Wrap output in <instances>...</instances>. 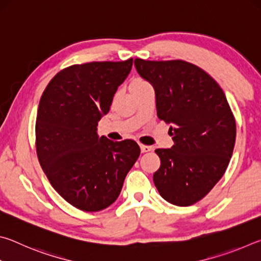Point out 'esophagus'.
I'll return each instance as SVG.
<instances>
[{"label": "esophagus", "mask_w": 261, "mask_h": 261, "mask_svg": "<svg viewBox=\"0 0 261 261\" xmlns=\"http://www.w3.org/2000/svg\"><path fill=\"white\" fill-rule=\"evenodd\" d=\"M139 147H140L141 153H146V152H149V151H152V149H153L152 146H147V145H143V144H140Z\"/></svg>", "instance_id": "34e87169"}]
</instances>
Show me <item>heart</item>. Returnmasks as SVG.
<instances>
[{"label": "heart", "mask_w": 261, "mask_h": 261, "mask_svg": "<svg viewBox=\"0 0 261 261\" xmlns=\"http://www.w3.org/2000/svg\"><path fill=\"white\" fill-rule=\"evenodd\" d=\"M147 86H149V84L145 81V79L140 77H134L129 83V90L131 92V94H134L136 92L143 90V88Z\"/></svg>", "instance_id": "1"}]
</instances>
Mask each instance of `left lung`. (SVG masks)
<instances>
[{"label":"left lung","mask_w":261,"mask_h":261,"mask_svg":"<svg viewBox=\"0 0 261 261\" xmlns=\"http://www.w3.org/2000/svg\"><path fill=\"white\" fill-rule=\"evenodd\" d=\"M155 91L158 117L171 124L174 146L158 148L153 175L160 196L176 206L196 204L222 177L236 139V122L222 88L197 65L182 60H135Z\"/></svg>","instance_id":"left-lung-1"}]
</instances>
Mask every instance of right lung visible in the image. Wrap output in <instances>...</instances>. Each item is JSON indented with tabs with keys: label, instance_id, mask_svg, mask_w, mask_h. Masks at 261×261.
<instances>
[{
	"label": "right lung",
	"instance_id": "obj_1",
	"mask_svg": "<svg viewBox=\"0 0 261 261\" xmlns=\"http://www.w3.org/2000/svg\"><path fill=\"white\" fill-rule=\"evenodd\" d=\"M132 61L65 68L40 99L35 122L39 162L51 187L78 210L98 212L112 205L140 154L135 140L113 141L96 134Z\"/></svg>",
	"mask_w": 261,
	"mask_h": 261
}]
</instances>
